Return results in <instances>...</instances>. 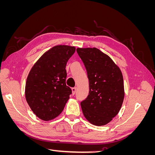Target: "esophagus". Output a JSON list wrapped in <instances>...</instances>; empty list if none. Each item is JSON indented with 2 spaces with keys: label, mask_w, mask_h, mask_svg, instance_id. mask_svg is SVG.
Here are the masks:
<instances>
[{
  "label": "esophagus",
  "mask_w": 155,
  "mask_h": 155,
  "mask_svg": "<svg viewBox=\"0 0 155 155\" xmlns=\"http://www.w3.org/2000/svg\"><path fill=\"white\" fill-rule=\"evenodd\" d=\"M76 91H77V87H74L72 88V91L73 94H76Z\"/></svg>",
  "instance_id": "obj_1"
}]
</instances>
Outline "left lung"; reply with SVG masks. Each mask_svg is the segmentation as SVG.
<instances>
[{
	"mask_svg": "<svg viewBox=\"0 0 155 155\" xmlns=\"http://www.w3.org/2000/svg\"><path fill=\"white\" fill-rule=\"evenodd\" d=\"M87 72L89 93L81 102L84 116L91 124H107L118 114L124 99L122 74L111 58L96 48L76 50Z\"/></svg>",
	"mask_w": 155,
	"mask_h": 155,
	"instance_id": "1",
	"label": "left lung"
}]
</instances>
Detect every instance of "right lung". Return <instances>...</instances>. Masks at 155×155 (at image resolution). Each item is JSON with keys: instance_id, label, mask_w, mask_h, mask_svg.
I'll list each match as a JSON object with an SVG mask.
<instances>
[{"instance_id": "right-lung-1", "label": "right lung", "mask_w": 155, "mask_h": 155, "mask_svg": "<svg viewBox=\"0 0 155 155\" xmlns=\"http://www.w3.org/2000/svg\"><path fill=\"white\" fill-rule=\"evenodd\" d=\"M75 51L74 46H54L41 56L29 72L26 100L41 120L49 121L58 116L72 94L71 88L66 85L65 68Z\"/></svg>"}]
</instances>
